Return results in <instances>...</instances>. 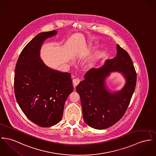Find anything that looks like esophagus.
Here are the masks:
<instances>
[{
	"instance_id": "1",
	"label": "esophagus",
	"mask_w": 156,
	"mask_h": 156,
	"mask_svg": "<svg viewBox=\"0 0 156 156\" xmlns=\"http://www.w3.org/2000/svg\"><path fill=\"white\" fill-rule=\"evenodd\" d=\"M80 83V80L79 78H75L73 80V84L74 87H76Z\"/></svg>"
}]
</instances>
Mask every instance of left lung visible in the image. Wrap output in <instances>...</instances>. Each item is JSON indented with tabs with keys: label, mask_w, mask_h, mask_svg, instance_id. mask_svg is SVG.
Masks as SVG:
<instances>
[{
	"label": "left lung",
	"mask_w": 156,
	"mask_h": 156,
	"mask_svg": "<svg viewBox=\"0 0 156 156\" xmlns=\"http://www.w3.org/2000/svg\"><path fill=\"white\" fill-rule=\"evenodd\" d=\"M117 55L99 68H91L76 86L81 98L84 122L90 127L104 129L118 122L128 107L136 83V73L129 54L119 44ZM119 72L126 83L120 91L112 92L105 80L112 72Z\"/></svg>",
	"instance_id": "8db88e82"
}]
</instances>
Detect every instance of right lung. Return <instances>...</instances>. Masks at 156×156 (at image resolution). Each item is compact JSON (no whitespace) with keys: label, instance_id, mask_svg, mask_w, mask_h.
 <instances>
[{"label":"right lung","instance_id":"add662e5","mask_svg":"<svg viewBox=\"0 0 156 156\" xmlns=\"http://www.w3.org/2000/svg\"><path fill=\"white\" fill-rule=\"evenodd\" d=\"M57 33L53 30L37 34L23 48L15 69L18 104L30 120L41 127L60 122L65 103L73 88L71 73L49 68L40 56L44 40Z\"/></svg>","mask_w":156,"mask_h":156}]
</instances>
